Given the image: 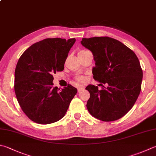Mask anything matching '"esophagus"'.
Listing matches in <instances>:
<instances>
[{"label": "esophagus", "mask_w": 156, "mask_h": 156, "mask_svg": "<svg viewBox=\"0 0 156 156\" xmlns=\"http://www.w3.org/2000/svg\"><path fill=\"white\" fill-rule=\"evenodd\" d=\"M83 90H84V87H83V86H79V87H78V88H77V91H78L79 93L81 92L82 91H83Z\"/></svg>", "instance_id": "34e87169"}]
</instances>
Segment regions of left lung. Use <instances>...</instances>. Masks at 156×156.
Instances as JSON below:
<instances>
[{"label": "left lung", "instance_id": "8db88e82", "mask_svg": "<svg viewBox=\"0 0 156 156\" xmlns=\"http://www.w3.org/2000/svg\"><path fill=\"white\" fill-rule=\"evenodd\" d=\"M81 43L93 54L94 79L106 85L101 90L91 84L86 87L90 94L88 111L104 122L121 118L133 107L141 89L139 59L124 44L108 37L83 38Z\"/></svg>", "mask_w": 156, "mask_h": 156}]
</instances>
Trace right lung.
<instances>
[{
  "label": "right lung",
  "instance_id": "obj_1",
  "mask_svg": "<svg viewBox=\"0 0 156 156\" xmlns=\"http://www.w3.org/2000/svg\"><path fill=\"white\" fill-rule=\"evenodd\" d=\"M76 39L54 38L33 44L23 53L15 70V92L20 106L32 121L51 124L65 115L77 92L70 84L53 87V74L64 70Z\"/></svg>",
  "mask_w": 156,
  "mask_h": 156
}]
</instances>
